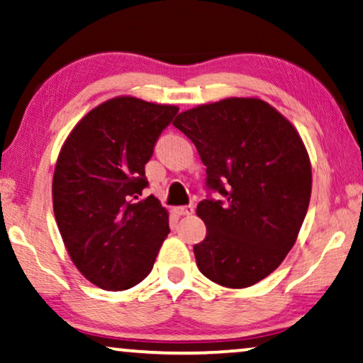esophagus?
I'll list each match as a JSON object with an SVG mask.
<instances>
[{"mask_svg":"<svg viewBox=\"0 0 363 363\" xmlns=\"http://www.w3.org/2000/svg\"><path fill=\"white\" fill-rule=\"evenodd\" d=\"M174 212H176L177 216H191L192 212H194V206H179V207H174Z\"/></svg>","mask_w":363,"mask_h":363,"instance_id":"esophagus-1","label":"esophagus"}]
</instances>
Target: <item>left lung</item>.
Listing matches in <instances>:
<instances>
[{"label": "left lung", "mask_w": 363, "mask_h": 363, "mask_svg": "<svg viewBox=\"0 0 363 363\" xmlns=\"http://www.w3.org/2000/svg\"><path fill=\"white\" fill-rule=\"evenodd\" d=\"M194 143L207 189L194 245L207 279L244 289L267 277L296 244L312 192V169L297 129L257 98H227L181 113L172 123Z\"/></svg>", "instance_id": "obj_1"}]
</instances>
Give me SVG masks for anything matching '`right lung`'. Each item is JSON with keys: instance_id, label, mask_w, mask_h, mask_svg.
<instances>
[{"instance_id": "right-lung-1", "label": "right lung", "mask_w": 363, "mask_h": 363, "mask_svg": "<svg viewBox=\"0 0 363 363\" xmlns=\"http://www.w3.org/2000/svg\"><path fill=\"white\" fill-rule=\"evenodd\" d=\"M177 106L119 96L91 109L62 144L52 209L77 270L106 291H125L152 270L169 212L143 196L144 166Z\"/></svg>"}]
</instances>
